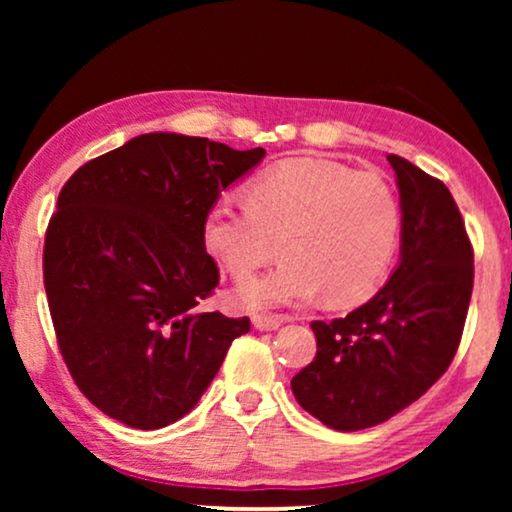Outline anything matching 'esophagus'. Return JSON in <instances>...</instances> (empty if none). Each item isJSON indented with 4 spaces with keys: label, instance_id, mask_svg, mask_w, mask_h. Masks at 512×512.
I'll use <instances>...</instances> for the list:
<instances>
[{
    "label": "esophagus",
    "instance_id": "1",
    "mask_svg": "<svg viewBox=\"0 0 512 512\" xmlns=\"http://www.w3.org/2000/svg\"><path fill=\"white\" fill-rule=\"evenodd\" d=\"M284 321L286 319L282 317H265V314H258V317H254V328L256 331H277Z\"/></svg>",
    "mask_w": 512,
    "mask_h": 512
}]
</instances>
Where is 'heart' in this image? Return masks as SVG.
Listing matches in <instances>:
<instances>
[{
	"label": "heart",
	"instance_id": "1",
	"mask_svg": "<svg viewBox=\"0 0 512 512\" xmlns=\"http://www.w3.org/2000/svg\"><path fill=\"white\" fill-rule=\"evenodd\" d=\"M401 233L396 193L373 172L335 163H284L249 188V202L223 195L202 219L205 249L244 282L282 240L286 261L244 284L247 310L300 307L319 296L354 303L387 275Z\"/></svg>",
	"mask_w": 512,
	"mask_h": 512
}]
</instances>
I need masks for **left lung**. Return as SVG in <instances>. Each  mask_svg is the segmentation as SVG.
<instances>
[{
  "label": "left lung",
  "mask_w": 512,
  "mask_h": 512,
  "mask_svg": "<svg viewBox=\"0 0 512 512\" xmlns=\"http://www.w3.org/2000/svg\"><path fill=\"white\" fill-rule=\"evenodd\" d=\"M401 198V256L387 284L347 317L314 321L317 356L291 380L300 408L335 431L387 422L457 352L473 291V249L452 193L387 156Z\"/></svg>",
  "instance_id": "8db88e82"
}]
</instances>
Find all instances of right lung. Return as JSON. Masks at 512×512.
Instances as JSON below:
<instances>
[{
    "label": "right lung",
    "instance_id": "1",
    "mask_svg": "<svg viewBox=\"0 0 512 512\" xmlns=\"http://www.w3.org/2000/svg\"><path fill=\"white\" fill-rule=\"evenodd\" d=\"M265 158L207 137L149 132L62 186L46 230L44 286L83 396L132 429L188 415L249 317L200 310L219 268L202 219Z\"/></svg>",
    "mask_w": 512,
    "mask_h": 512
}]
</instances>
